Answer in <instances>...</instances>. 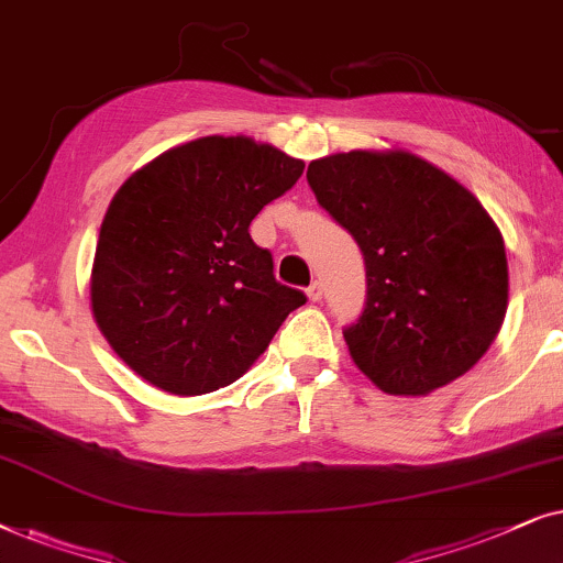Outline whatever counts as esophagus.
I'll return each mask as SVG.
<instances>
[{"label":"esophagus","instance_id":"1","mask_svg":"<svg viewBox=\"0 0 563 563\" xmlns=\"http://www.w3.org/2000/svg\"><path fill=\"white\" fill-rule=\"evenodd\" d=\"M306 296H309V301H321V296H324V283L313 280L311 286L306 288Z\"/></svg>","mask_w":563,"mask_h":563}]
</instances>
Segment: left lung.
Masks as SVG:
<instances>
[{
  "instance_id": "obj_1",
  "label": "left lung",
  "mask_w": 563,
  "mask_h": 563,
  "mask_svg": "<svg viewBox=\"0 0 563 563\" xmlns=\"http://www.w3.org/2000/svg\"><path fill=\"white\" fill-rule=\"evenodd\" d=\"M306 179L365 260L363 313L342 329L357 368L396 396L474 368L507 311L505 242L484 206L407 152L324 156Z\"/></svg>"
}]
</instances>
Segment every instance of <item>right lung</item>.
I'll list each match as a JSON object with an SVG mask.
<instances>
[{"instance_id": "1", "label": "right lung", "mask_w": 563, "mask_h": 563, "mask_svg": "<svg viewBox=\"0 0 563 563\" xmlns=\"http://www.w3.org/2000/svg\"><path fill=\"white\" fill-rule=\"evenodd\" d=\"M301 175L303 162L275 146L206 136L125 179L100 229L92 311L141 378L177 396L219 391L306 303L250 236L254 216Z\"/></svg>"}]
</instances>
